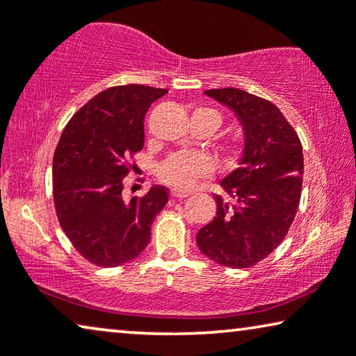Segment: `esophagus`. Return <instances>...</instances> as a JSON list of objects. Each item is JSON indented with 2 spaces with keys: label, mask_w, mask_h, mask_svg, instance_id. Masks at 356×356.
I'll use <instances>...</instances> for the list:
<instances>
[{
  "label": "esophagus",
  "mask_w": 356,
  "mask_h": 356,
  "mask_svg": "<svg viewBox=\"0 0 356 356\" xmlns=\"http://www.w3.org/2000/svg\"><path fill=\"white\" fill-rule=\"evenodd\" d=\"M170 194H172V197H175V199H184L189 196L188 191H181V189H177V188H173L172 191H170Z\"/></svg>",
  "instance_id": "obj_1"
}]
</instances>
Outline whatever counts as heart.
Returning <instances> with one entry per match:
<instances>
[{
  "label": "heart",
  "instance_id": "heart-1",
  "mask_svg": "<svg viewBox=\"0 0 356 356\" xmlns=\"http://www.w3.org/2000/svg\"><path fill=\"white\" fill-rule=\"evenodd\" d=\"M212 115L216 128L220 124V116L212 110H201ZM240 144L230 143L225 145L223 152L228 159H235L240 154ZM213 172V162L207 154L202 152H179L170 157L162 167H160V178L165 183L172 184L175 188L188 189L191 188L199 178L209 177Z\"/></svg>",
  "mask_w": 356,
  "mask_h": 356
}]
</instances>
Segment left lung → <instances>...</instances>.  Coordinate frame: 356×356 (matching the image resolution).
<instances>
[{
	"instance_id": "1",
	"label": "left lung",
	"mask_w": 356,
	"mask_h": 356,
	"mask_svg": "<svg viewBox=\"0 0 356 356\" xmlns=\"http://www.w3.org/2000/svg\"><path fill=\"white\" fill-rule=\"evenodd\" d=\"M204 94L236 115L245 147L240 167L220 181L232 199L216 196V217L197 232L196 243L217 264L246 269L269 256L293 222L303 184V147L272 102L233 87Z\"/></svg>"
}]
</instances>
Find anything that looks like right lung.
I'll return each instance as SVG.
<instances>
[{"instance_id":"add662e5","label":"right lung","mask_w":356,"mask_h":356,"mask_svg":"<svg viewBox=\"0 0 356 356\" xmlns=\"http://www.w3.org/2000/svg\"><path fill=\"white\" fill-rule=\"evenodd\" d=\"M167 89L129 84L90 99L63 129L53 155L58 220L77 252L99 267L133 261L150 241V225L168 202L163 186L123 199L128 160L144 147V116Z\"/></svg>"}]
</instances>
